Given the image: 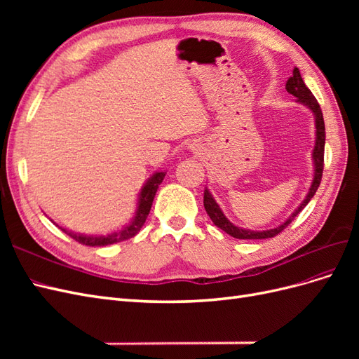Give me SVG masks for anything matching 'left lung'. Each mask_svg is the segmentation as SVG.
I'll use <instances>...</instances> for the list:
<instances>
[{
    "label": "left lung",
    "mask_w": 359,
    "mask_h": 359,
    "mask_svg": "<svg viewBox=\"0 0 359 359\" xmlns=\"http://www.w3.org/2000/svg\"><path fill=\"white\" fill-rule=\"evenodd\" d=\"M286 91L290 93L292 95L297 97V102L304 104L306 107L313 112L314 116V148L311 153V160H313V180L310 184V189L307 191V196L304 198V201L299 203L298 208L293 211L287 219L281 223L280 226L274 227V229H265V231H252V229H244V227L235 226L227 217L223 214L220 205L215 202L214 196L208 189H205L203 191V206L206 214L210 215V219L212 223L220 227L222 231L226 233H229L231 236L236 238V240H265V238H273L277 233L285 229L286 226L290 224L292 220H295V217L306 208L307 203L311 201V198L316 193L320 180H322V170H323V151H325V123H323V115L320 111V106L318 100L314 99V95L311 91L307 88V85L304 83L299 70L295 67L293 69V73L290 78L286 82Z\"/></svg>",
    "instance_id": "obj_1"
}]
</instances>
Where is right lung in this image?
Segmentation results:
<instances>
[{"mask_svg": "<svg viewBox=\"0 0 359 359\" xmlns=\"http://www.w3.org/2000/svg\"><path fill=\"white\" fill-rule=\"evenodd\" d=\"M165 175H166V172H156L147 180V182L144 184L142 189H140V191L137 194V208H136L135 217L127 224H124L121 229L114 231L107 235H86V233H78L73 231H67L58 224L57 226L62 232H66L69 236H72L74 241H78L83 245H90V247H102V245H109V244L128 240V238L135 236L140 231V227L144 226L147 217L151 211V205H153V201L156 198L157 189L161 184L163 178H165Z\"/></svg>", "mask_w": 359, "mask_h": 359, "instance_id": "1", "label": "right lung"}]
</instances>
